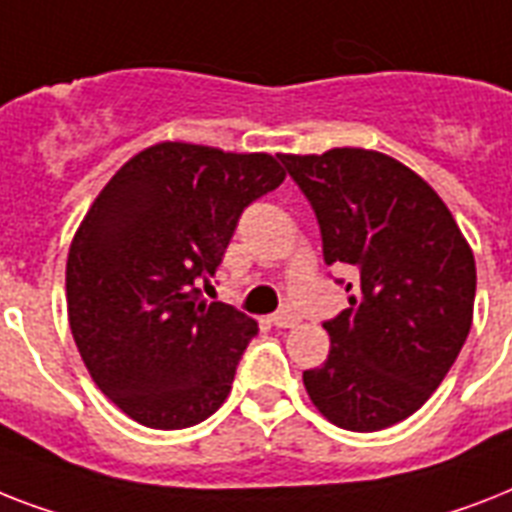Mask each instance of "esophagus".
<instances>
[{
  "label": "esophagus",
  "mask_w": 512,
  "mask_h": 512,
  "mask_svg": "<svg viewBox=\"0 0 512 512\" xmlns=\"http://www.w3.org/2000/svg\"><path fill=\"white\" fill-rule=\"evenodd\" d=\"M272 322H275V327H296L298 322H301V317H298L293 309H280V312L272 317Z\"/></svg>",
  "instance_id": "esophagus-1"
}]
</instances>
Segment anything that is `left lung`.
Returning a JSON list of instances; mask_svg holds the SVG:
<instances>
[{
  "mask_svg": "<svg viewBox=\"0 0 512 512\" xmlns=\"http://www.w3.org/2000/svg\"><path fill=\"white\" fill-rule=\"evenodd\" d=\"M312 206L349 309L322 322L325 365L304 370L314 407L346 431L410 418L455 365L473 322L476 261L444 200L375 150L280 155ZM343 285V280H338Z\"/></svg>",
  "mask_w": 512,
  "mask_h": 512,
  "instance_id": "8db88e82",
  "label": "left lung"
}]
</instances>
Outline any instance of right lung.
Instances as JSON below:
<instances>
[{"instance_id": "add662e5", "label": "right lung", "mask_w": 512, "mask_h": 512, "mask_svg": "<svg viewBox=\"0 0 512 512\" xmlns=\"http://www.w3.org/2000/svg\"><path fill=\"white\" fill-rule=\"evenodd\" d=\"M267 153L161 142L124 163L73 237L65 290L73 341L100 391L158 431L214 415L259 325L200 285L222 264L240 216L277 190Z\"/></svg>"}]
</instances>
